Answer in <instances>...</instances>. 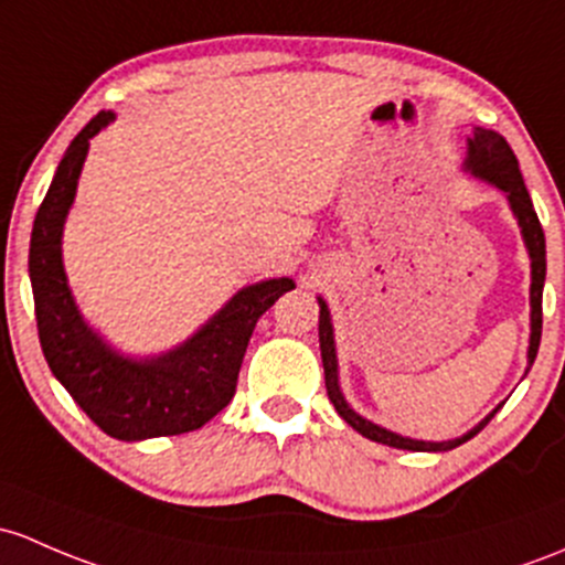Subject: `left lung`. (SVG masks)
<instances>
[{
    "mask_svg": "<svg viewBox=\"0 0 565 565\" xmlns=\"http://www.w3.org/2000/svg\"><path fill=\"white\" fill-rule=\"evenodd\" d=\"M466 168L471 173H477L484 181L495 183L498 189H503L512 203L514 216H518L520 227H522V237H525V246L531 252V349H527V360H536L539 352V341H542V289H544V276H547V248H544V230L542 222H539L536 211H533L531 203V194H527L525 181H522L520 173V162L514 157L512 146H509L507 138H501L498 132L492 129H477L473 138L468 140V159H466ZM319 347H322V362H324V387H328V397L335 406V412L347 419L354 430L362 433L365 438L376 444H387V447L395 449H412V452H447V449L460 447L466 444L468 438L477 436L482 427L490 423V417L484 419L482 425L473 427L471 433H466L462 438H455V441H441V444H430V441H414V438H403L397 433L384 430V427L367 423L362 419L360 414H354L352 408L347 406L343 401L341 390H338V362H335V343H332V324H330V313L328 306L319 300Z\"/></svg>",
    "mask_w": 565,
    "mask_h": 565,
    "instance_id": "obj_1",
    "label": "left lung"
}]
</instances>
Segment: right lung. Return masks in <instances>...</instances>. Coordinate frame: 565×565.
I'll return each mask as SVG.
<instances>
[{
	"mask_svg": "<svg viewBox=\"0 0 565 565\" xmlns=\"http://www.w3.org/2000/svg\"><path fill=\"white\" fill-rule=\"evenodd\" d=\"M110 118V110H99L75 135L34 216L29 276L40 347L53 376L103 433L121 441L178 436L203 427L233 401L257 319L284 292L295 289V281L273 278L246 287L192 341L164 358L132 362L105 347L83 324L70 295L62 267V227L73 205L88 140Z\"/></svg>",
	"mask_w": 565,
	"mask_h": 565,
	"instance_id": "obj_1",
	"label": "right lung"
}]
</instances>
